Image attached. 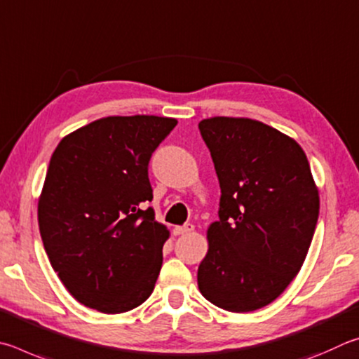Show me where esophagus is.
Segmentation results:
<instances>
[{"instance_id":"34e87169","label":"esophagus","mask_w":359,"mask_h":359,"mask_svg":"<svg viewBox=\"0 0 359 359\" xmlns=\"http://www.w3.org/2000/svg\"><path fill=\"white\" fill-rule=\"evenodd\" d=\"M194 231V225L192 224H184V225H178V227L173 229V235L180 236V235H186Z\"/></svg>"}]
</instances>
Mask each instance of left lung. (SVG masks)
<instances>
[{
  "label": "left lung",
  "instance_id": "left-lung-1",
  "mask_svg": "<svg viewBox=\"0 0 359 359\" xmlns=\"http://www.w3.org/2000/svg\"><path fill=\"white\" fill-rule=\"evenodd\" d=\"M221 186L208 229L200 293L221 309L252 312L279 297L303 266L320 198L303 148L271 126L215 116L198 123Z\"/></svg>",
  "mask_w": 359,
  "mask_h": 359
}]
</instances>
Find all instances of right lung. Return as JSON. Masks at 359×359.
<instances>
[{"instance_id":"add662e5","label":"right lung","mask_w":359,"mask_h":359,"mask_svg":"<svg viewBox=\"0 0 359 359\" xmlns=\"http://www.w3.org/2000/svg\"><path fill=\"white\" fill-rule=\"evenodd\" d=\"M175 118L107 116L53 151L37 205L43 249L62 284L86 307L121 313L154 290L165 225L154 219L151 154Z\"/></svg>"}]
</instances>
